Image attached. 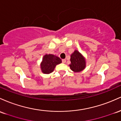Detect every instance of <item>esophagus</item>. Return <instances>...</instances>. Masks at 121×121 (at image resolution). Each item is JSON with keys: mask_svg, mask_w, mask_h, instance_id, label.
Masks as SVG:
<instances>
[{"mask_svg": "<svg viewBox=\"0 0 121 121\" xmlns=\"http://www.w3.org/2000/svg\"><path fill=\"white\" fill-rule=\"evenodd\" d=\"M66 59H62V63H66Z\"/></svg>", "mask_w": 121, "mask_h": 121, "instance_id": "1", "label": "esophagus"}]
</instances>
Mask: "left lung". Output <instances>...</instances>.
Listing matches in <instances>:
<instances>
[{"mask_svg":"<svg viewBox=\"0 0 121 121\" xmlns=\"http://www.w3.org/2000/svg\"><path fill=\"white\" fill-rule=\"evenodd\" d=\"M70 61L71 64L69 66L72 71L75 73H79L86 67V58L77 50L71 54Z\"/></svg>","mask_w":121,"mask_h":121,"instance_id":"obj_1","label":"left lung"}]
</instances>
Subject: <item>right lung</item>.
Listing matches in <instances>:
<instances>
[{
	"mask_svg": "<svg viewBox=\"0 0 121 121\" xmlns=\"http://www.w3.org/2000/svg\"><path fill=\"white\" fill-rule=\"evenodd\" d=\"M62 63V59L53 54H46L40 63V69L43 74H49L54 71L55 66Z\"/></svg>",
	"mask_w": 121,
	"mask_h": 121,
	"instance_id": "right-lung-1",
	"label": "right lung"
}]
</instances>
